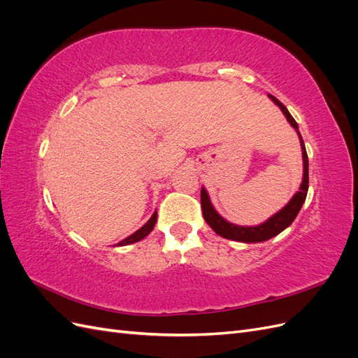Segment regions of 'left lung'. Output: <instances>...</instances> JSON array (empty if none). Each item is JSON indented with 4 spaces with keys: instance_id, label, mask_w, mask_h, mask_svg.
Instances as JSON below:
<instances>
[{
    "instance_id": "8db88e82",
    "label": "left lung",
    "mask_w": 358,
    "mask_h": 358,
    "mask_svg": "<svg viewBox=\"0 0 358 358\" xmlns=\"http://www.w3.org/2000/svg\"><path fill=\"white\" fill-rule=\"evenodd\" d=\"M268 99L272 100L282 113L285 115L287 121L291 124V127L296 129V133L300 140V146H301V157H303V179L300 183L299 191L292 196V199L284 206L282 209L276 212L275 215L270 216V218L258 225H237L230 221H227L225 218L216 212L213 208V204L209 199V194L206 191L204 187H201V209H203V218L204 221L209 224L210 229L220 234L224 239H230L234 242H243V243H258V242H266L272 237L278 236L280 231H284L287 227L292 224V221L296 220L297 213L300 212L303 203L306 200L308 196V188H309V161H308V154H306V148L305 143H303L301 134L299 131V125L294 121V117L291 116L287 107L280 103L278 99H275L273 95L268 94Z\"/></svg>"
}]
</instances>
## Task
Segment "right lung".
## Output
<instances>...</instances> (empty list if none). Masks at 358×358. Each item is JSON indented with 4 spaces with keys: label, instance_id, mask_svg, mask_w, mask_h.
<instances>
[{
    "label": "right lung",
    "instance_id": "right-lung-1",
    "mask_svg": "<svg viewBox=\"0 0 358 358\" xmlns=\"http://www.w3.org/2000/svg\"><path fill=\"white\" fill-rule=\"evenodd\" d=\"M155 222H157V210L154 212V215L150 216L149 218V221L143 225V227H140V229L136 231V233H133L131 236H128L127 239H124V241H121L119 243H116V246H125V245H131V243H136V242H138V241H142V239H145V237L154 230V227H155Z\"/></svg>",
    "mask_w": 358,
    "mask_h": 358
}]
</instances>
